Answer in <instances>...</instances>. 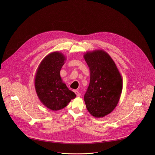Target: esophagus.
<instances>
[{
	"instance_id": "1",
	"label": "esophagus",
	"mask_w": 155,
	"mask_h": 155,
	"mask_svg": "<svg viewBox=\"0 0 155 155\" xmlns=\"http://www.w3.org/2000/svg\"><path fill=\"white\" fill-rule=\"evenodd\" d=\"M74 92H75V93L76 94V95H77V97H80V96H81V94H80V93L78 91H77V90H75L74 91Z\"/></svg>"
}]
</instances>
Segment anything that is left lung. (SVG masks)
Returning a JSON list of instances; mask_svg holds the SVG:
<instances>
[{
	"label": "left lung",
	"mask_w": 155,
	"mask_h": 155,
	"mask_svg": "<svg viewBox=\"0 0 155 155\" xmlns=\"http://www.w3.org/2000/svg\"><path fill=\"white\" fill-rule=\"evenodd\" d=\"M83 57L90 71V84L84 96L86 107L92 116L102 118L119 102L122 77L114 60L103 50L87 51Z\"/></svg>",
	"instance_id": "obj_1"
}]
</instances>
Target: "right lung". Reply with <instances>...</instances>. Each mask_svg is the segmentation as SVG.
Instances as JSON below:
<instances>
[{"mask_svg":"<svg viewBox=\"0 0 155 155\" xmlns=\"http://www.w3.org/2000/svg\"><path fill=\"white\" fill-rule=\"evenodd\" d=\"M65 60L62 53H51L41 61L35 74L34 84L37 96L44 105L53 111L64 108L76 97L60 76Z\"/></svg>","mask_w":155,"mask_h":155,"instance_id":"1","label":"right lung"}]
</instances>
